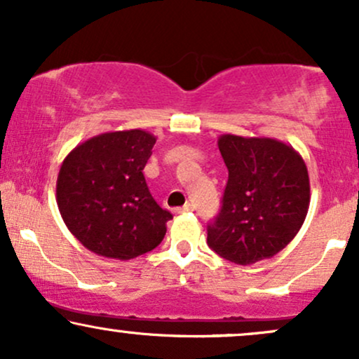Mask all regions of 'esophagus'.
Instances as JSON below:
<instances>
[{
	"label": "esophagus",
	"mask_w": 359,
	"mask_h": 359,
	"mask_svg": "<svg viewBox=\"0 0 359 359\" xmlns=\"http://www.w3.org/2000/svg\"><path fill=\"white\" fill-rule=\"evenodd\" d=\"M192 209H194L192 204H185V205H182V208L177 209V212H189V211H192Z\"/></svg>",
	"instance_id": "esophagus-1"
}]
</instances>
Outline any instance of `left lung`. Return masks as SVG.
<instances>
[{
	"label": "left lung",
	"instance_id": "obj_1",
	"mask_svg": "<svg viewBox=\"0 0 359 359\" xmlns=\"http://www.w3.org/2000/svg\"><path fill=\"white\" fill-rule=\"evenodd\" d=\"M228 167L221 212L208 226V245L222 258L251 265L275 257L306 221L311 184L297 150L275 138L221 135Z\"/></svg>",
	"mask_w": 359,
	"mask_h": 359
}]
</instances>
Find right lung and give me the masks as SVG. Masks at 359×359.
Masks as SVG:
<instances>
[{
    "label": "right lung",
    "mask_w": 359,
    "mask_h": 359,
    "mask_svg": "<svg viewBox=\"0 0 359 359\" xmlns=\"http://www.w3.org/2000/svg\"><path fill=\"white\" fill-rule=\"evenodd\" d=\"M156 138L143 130L86 140L62 162L57 205L74 236L104 258L131 259L163 240L172 214L151 197L143 175Z\"/></svg>",
    "instance_id": "obj_1"
}]
</instances>
